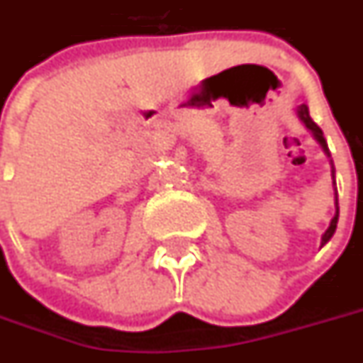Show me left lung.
<instances>
[{"mask_svg":"<svg viewBox=\"0 0 363 363\" xmlns=\"http://www.w3.org/2000/svg\"><path fill=\"white\" fill-rule=\"evenodd\" d=\"M297 117L301 119L303 125L306 126V130L308 132H312V135H314V139L320 143V147L323 148L325 156L329 157L330 161V174H333V179H334V174H336V170H334V163L333 160H330V150L329 147H327V141H325L323 138V132H321V128L318 125H315L314 121H312L311 113H308V108H306V104H301V106L297 108ZM334 207H336V213H334L333 220H330V225L327 228V231L323 233V237H321V246H325V244L329 242L330 238H333L334 231H336V225H337V216H340V206H337V189H336V179H334Z\"/></svg>","mask_w":363,"mask_h":363,"instance_id":"left-lung-1","label":"left lung"}]
</instances>
